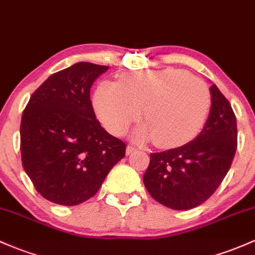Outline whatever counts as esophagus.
<instances>
[{"mask_svg":"<svg viewBox=\"0 0 255 255\" xmlns=\"http://www.w3.org/2000/svg\"><path fill=\"white\" fill-rule=\"evenodd\" d=\"M136 148L133 146H131V144H128V146L127 147V154H131L132 152H135Z\"/></svg>","mask_w":255,"mask_h":255,"instance_id":"obj_1","label":"esophagus"}]
</instances>
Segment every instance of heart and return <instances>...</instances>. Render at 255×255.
Instances as JSON below:
<instances>
[{"instance_id": "heart-1", "label": "heart", "mask_w": 255, "mask_h": 255, "mask_svg": "<svg viewBox=\"0 0 255 255\" xmlns=\"http://www.w3.org/2000/svg\"><path fill=\"white\" fill-rule=\"evenodd\" d=\"M94 102L98 118L113 135H122L142 109L146 125L136 131L135 138L153 137L157 146L174 147L202 130L212 95L202 79L169 68L124 74L119 84L103 81Z\"/></svg>"}]
</instances>
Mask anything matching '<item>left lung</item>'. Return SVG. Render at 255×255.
I'll use <instances>...</instances> for the list:
<instances>
[{
    "mask_svg": "<svg viewBox=\"0 0 255 255\" xmlns=\"http://www.w3.org/2000/svg\"><path fill=\"white\" fill-rule=\"evenodd\" d=\"M212 107L203 130L188 143L150 153L143 183L153 198L175 210L207 201L230 170L237 148V123L232 107L210 86Z\"/></svg>",
    "mask_w": 255,
    "mask_h": 255,
    "instance_id": "8db88e82",
    "label": "left lung"
}]
</instances>
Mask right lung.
I'll list each match as a JSON object with an SVG mask.
<instances>
[{
  "instance_id": "obj_1",
  "label": "right lung",
  "mask_w": 255,
  "mask_h": 255,
  "mask_svg": "<svg viewBox=\"0 0 255 255\" xmlns=\"http://www.w3.org/2000/svg\"><path fill=\"white\" fill-rule=\"evenodd\" d=\"M109 67L80 62L52 74L31 95L20 123L21 163L43 198L78 205L97 193L127 144L96 119L90 89Z\"/></svg>"
}]
</instances>
